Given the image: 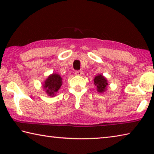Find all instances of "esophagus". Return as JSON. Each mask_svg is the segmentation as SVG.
I'll list each match as a JSON object with an SVG mask.
<instances>
[{
	"instance_id": "1",
	"label": "esophagus",
	"mask_w": 154,
	"mask_h": 154,
	"mask_svg": "<svg viewBox=\"0 0 154 154\" xmlns=\"http://www.w3.org/2000/svg\"><path fill=\"white\" fill-rule=\"evenodd\" d=\"M75 74L77 75V76H81V75H82L83 72L82 71H75Z\"/></svg>"
}]
</instances>
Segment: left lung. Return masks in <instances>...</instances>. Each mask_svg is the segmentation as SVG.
<instances>
[{
  "instance_id": "8db88e82",
  "label": "left lung",
  "mask_w": 154,
  "mask_h": 154,
  "mask_svg": "<svg viewBox=\"0 0 154 154\" xmlns=\"http://www.w3.org/2000/svg\"><path fill=\"white\" fill-rule=\"evenodd\" d=\"M94 84L96 87V90L98 92L103 93L107 90L109 83L107 79L105 76L101 74H98L94 79Z\"/></svg>"
}]
</instances>
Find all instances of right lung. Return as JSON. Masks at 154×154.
<instances>
[{
    "label": "right lung",
    "instance_id": "1",
    "mask_svg": "<svg viewBox=\"0 0 154 154\" xmlns=\"http://www.w3.org/2000/svg\"><path fill=\"white\" fill-rule=\"evenodd\" d=\"M62 85V79L60 75L52 73L45 80L43 88L49 96H55Z\"/></svg>",
    "mask_w": 154,
    "mask_h": 154
}]
</instances>
